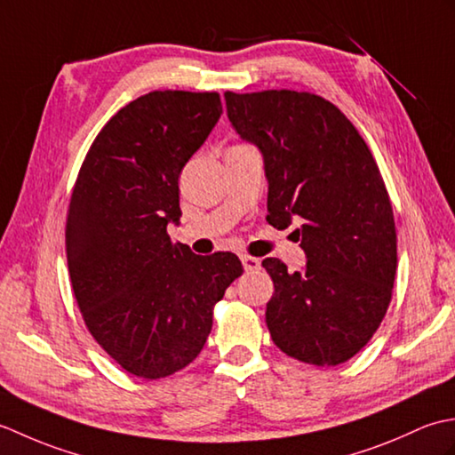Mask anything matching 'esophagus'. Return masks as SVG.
<instances>
[{
  "label": "esophagus",
  "mask_w": 455,
  "mask_h": 455,
  "mask_svg": "<svg viewBox=\"0 0 455 455\" xmlns=\"http://www.w3.org/2000/svg\"><path fill=\"white\" fill-rule=\"evenodd\" d=\"M243 266H244L246 272H256V269H259V259L254 258V256L244 254L243 256Z\"/></svg>",
  "instance_id": "esophagus-1"
}]
</instances>
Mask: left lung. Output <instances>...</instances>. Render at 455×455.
Returning <instances> with one entry per match:
<instances>
[{"label": "left lung", "mask_w": 455, "mask_h": 455, "mask_svg": "<svg viewBox=\"0 0 455 455\" xmlns=\"http://www.w3.org/2000/svg\"><path fill=\"white\" fill-rule=\"evenodd\" d=\"M236 132L264 154L267 222H299L303 272L277 258L266 324L299 362L332 367L371 340L391 303L397 230L381 172L350 119L321 95L293 90L227 92Z\"/></svg>", "instance_id": "obj_1"}]
</instances>
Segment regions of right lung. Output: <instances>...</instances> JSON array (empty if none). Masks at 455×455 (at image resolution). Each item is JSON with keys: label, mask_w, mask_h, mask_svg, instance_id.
Segmentation results:
<instances>
[{"label": "right lung", "mask_w": 455, "mask_h": 455, "mask_svg": "<svg viewBox=\"0 0 455 455\" xmlns=\"http://www.w3.org/2000/svg\"><path fill=\"white\" fill-rule=\"evenodd\" d=\"M222 113L217 92L164 90L119 109L85 154L66 217L74 297L124 371L160 379L189 365L212 308L244 267L233 252L172 243L180 173Z\"/></svg>", "instance_id": "obj_1"}]
</instances>
